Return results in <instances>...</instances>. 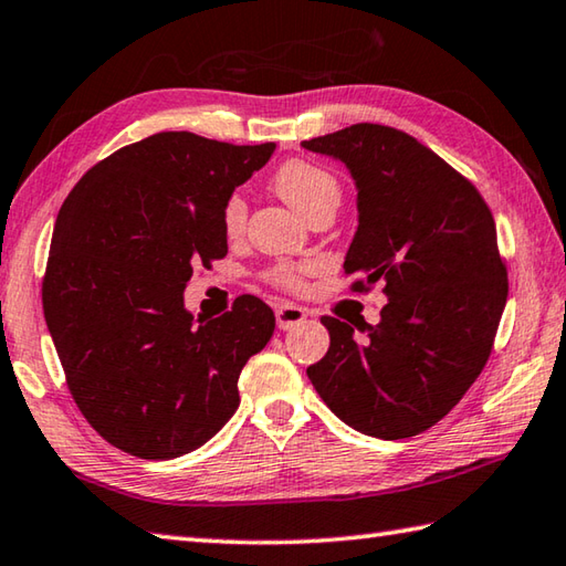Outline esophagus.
<instances>
[{"label":"esophagus","instance_id":"34e87169","mask_svg":"<svg viewBox=\"0 0 566 566\" xmlns=\"http://www.w3.org/2000/svg\"><path fill=\"white\" fill-rule=\"evenodd\" d=\"M274 316H276V328L280 331H290L298 324H304L306 318V308L296 306V304H280L274 308Z\"/></svg>","mask_w":566,"mask_h":566}]
</instances>
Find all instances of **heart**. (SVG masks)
<instances>
[{"label":"heart","instance_id":"heart-1","mask_svg":"<svg viewBox=\"0 0 566 566\" xmlns=\"http://www.w3.org/2000/svg\"><path fill=\"white\" fill-rule=\"evenodd\" d=\"M274 188L286 203H290L298 216H308L314 208L324 203L340 201V186L326 169L316 164H308L302 159L286 161L280 171L274 174ZM248 208L240 196H230L223 206V228L228 235H238L245 226ZM306 274V268H296V264H280L272 270L274 284L284 286V290H298Z\"/></svg>","mask_w":566,"mask_h":566}]
</instances>
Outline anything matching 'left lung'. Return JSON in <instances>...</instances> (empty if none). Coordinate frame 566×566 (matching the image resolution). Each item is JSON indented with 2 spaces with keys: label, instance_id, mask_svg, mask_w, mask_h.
<instances>
[{
  "label": "left lung",
  "instance_id": "left-lung-1",
  "mask_svg": "<svg viewBox=\"0 0 566 566\" xmlns=\"http://www.w3.org/2000/svg\"><path fill=\"white\" fill-rule=\"evenodd\" d=\"M346 164L358 191V230L343 262L385 282L380 324L324 316L331 346L308 380L360 434L407 439L434 427L479 378L507 302L495 220L475 186L400 129L350 125L302 142Z\"/></svg>",
  "mask_w": 566,
  "mask_h": 566
}]
</instances>
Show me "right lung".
Masks as SVG:
<instances>
[{
	"label": "right lung",
	"mask_w": 566,
	"mask_h": 566,
	"mask_svg": "<svg viewBox=\"0 0 566 566\" xmlns=\"http://www.w3.org/2000/svg\"><path fill=\"white\" fill-rule=\"evenodd\" d=\"M272 151L159 132L95 164L59 210L43 316L77 409L132 457L176 459L216 437L274 334L258 296L218 318L184 306L193 264L228 254L226 201Z\"/></svg>",
	"instance_id": "1"
}]
</instances>
